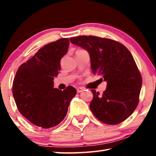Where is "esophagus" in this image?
Here are the masks:
<instances>
[{
    "mask_svg": "<svg viewBox=\"0 0 156 156\" xmlns=\"http://www.w3.org/2000/svg\"><path fill=\"white\" fill-rule=\"evenodd\" d=\"M84 90V89L82 88V87H78L77 89H76V91H77V93H80L82 92V91Z\"/></svg>",
    "mask_w": 156,
    "mask_h": 156,
    "instance_id": "esophagus-1",
    "label": "esophagus"
}]
</instances>
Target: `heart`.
Instances as JSON below:
<instances>
[{"instance_id":"1","label":"heart","mask_w":156,"mask_h":156,"mask_svg":"<svg viewBox=\"0 0 156 156\" xmlns=\"http://www.w3.org/2000/svg\"><path fill=\"white\" fill-rule=\"evenodd\" d=\"M79 51H82V50H78L77 51H76V52H79Z\"/></svg>"}]
</instances>
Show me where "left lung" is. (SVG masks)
I'll return each instance as SVG.
<instances>
[{"instance_id":"8db88e82","label":"left lung","mask_w":156,"mask_h":156,"mask_svg":"<svg viewBox=\"0 0 156 156\" xmlns=\"http://www.w3.org/2000/svg\"><path fill=\"white\" fill-rule=\"evenodd\" d=\"M70 42L87 50L94 74L107 82L102 94L91 89L90 103L93 114L106 124L115 125L133 114L139 102L142 77L130 51L115 40L82 35Z\"/></svg>"}]
</instances>
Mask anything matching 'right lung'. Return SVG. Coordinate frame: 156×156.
Returning a JSON list of instances; mask_svg holds the SVG:
<instances>
[{
	"instance_id": "1",
	"label": "right lung",
	"mask_w": 156,
	"mask_h": 156,
	"mask_svg": "<svg viewBox=\"0 0 156 156\" xmlns=\"http://www.w3.org/2000/svg\"><path fill=\"white\" fill-rule=\"evenodd\" d=\"M69 44L68 38H62L42 47L19 67L14 78L12 95L18 111L42 129L56 126L65 119L76 94L72 86L62 91L53 85Z\"/></svg>"
}]
</instances>
